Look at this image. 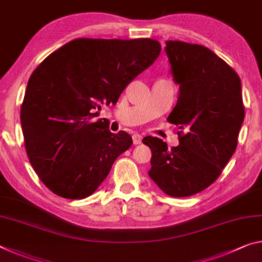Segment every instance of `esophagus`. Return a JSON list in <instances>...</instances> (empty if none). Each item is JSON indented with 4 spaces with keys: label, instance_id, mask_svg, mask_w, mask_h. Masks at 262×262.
Returning <instances> with one entry per match:
<instances>
[{
    "label": "esophagus",
    "instance_id": "1",
    "mask_svg": "<svg viewBox=\"0 0 262 262\" xmlns=\"http://www.w3.org/2000/svg\"><path fill=\"white\" fill-rule=\"evenodd\" d=\"M142 142V135L138 134V133H135L134 135H133V143L134 144H140Z\"/></svg>",
    "mask_w": 262,
    "mask_h": 262
}]
</instances>
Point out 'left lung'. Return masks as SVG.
<instances>
[{"mask_svg": "<svg viewBox=\"0 0 262 262\" xmlns=\"http://www.w3.org/2000/svg\"><path fill=\"white\" fill-rule=\"evenodd\" d=\"M173 80L180 84L168 121L180 128V144L142 140L151 149L149 176L164 193L189 197L221 176L233 155L245 118L242 81L233 69L203 45L165 41Z\"/></svg>", "mask_w": 262, "mask_h": 262, "instance_id": "obj_1", "label": "left lung"}]
</instances>
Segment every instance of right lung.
Instances as JSON below:
<instances>
[{"instance_id": "right-lung-1", "label": "right lung", "mask_w": 262, "mask_h": 262, "mask_svg": "<svg viewBox=\"0 0 262 262\" xmlns=\"http://www.w3.org/2000/svg\"><path fill=\"white\" fill-rule=\"evenodd\" d=\"M156 39L78 38L52 52L32 72L20 124L29 161L48 189L68 199L92 194L133 144L98 116L115 105L133 79L157 59Z\"/></svg>"}]
</instances>
